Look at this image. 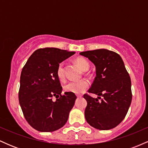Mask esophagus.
Masks as SVG:
<instances>
[{
  "label": "esophagus",
  "instance_id": "obj_1",
  "mask_svg": "<svg viewBox=\"0 0 148 148\" xmlns=\"http://www.w3.org/2000/svg\"><path fill=\"white\" fill-rule=\"evenodd\" d=\"M77 97H78V98H79V97H81V95H77Z\"/></svg>",
  "mask_w": 148,
  "mask_h": 148
}]
</instances>
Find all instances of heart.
<instances>
[{
    "label": "heart",
    "instance_id": "b5f03b06",
    "mask_svg": "<svg viewBox=\"0 0 148 148\" xmlns=\"http://www.w3.org/2000/svg\"><path fill=\"white\" fill-rule=\"evenodd\" d=\"M75 63L82 69L83 71H87L90 67V64L86 58L83 57L76 58L74 60ZM56 76L60 81L64 79V64L60 62L56 69ZM89 86V82L86 79H81L79 81H69L64 86V90L74 94H81L87 90Z\"/></svg>",
    "mask_w": 148,
    "mask_h": 148
}]
</instances>
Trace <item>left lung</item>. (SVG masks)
<instances>
[{"mask_svg":"<svg viewBox=\"0 0 148 148\" xmlns=\"http://www.w3.org/2000/svg\"><path fill=\"white\" fill-rule=\"evenodd\" d=\"M80 55L95 65L96 76L88 92L99 96L95 99L88 93L84 95L87 100L86 121L99 130L114 128L125 118L132 99L131 79L123 61L117 53L104 49Z\"/></svg>","mask_w":148,"mask_h":148,"instance_id":"obj_1","label":"left lung"}]
</instances>
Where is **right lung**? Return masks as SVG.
I'll use <instances>...</instances> for the list:
<instances>
[{"label": "right lung", "mask_w": 148, "mask_h": 148, "mask_svg": "<svg viewBox=\"0 0 148 148\" xmlns=\"http://www.w3.org/2000/svg\"><path fill=\"white\" fill-rule=\"evenodd\" d=\"M74 52L57 48L39 49L30 56L22 69L18 100L24 118L39 132L58 130L67 123L76 96L66 92L56 76L60 62ZM56 96L57 101L52 97Z\"/></svg>", "instance_id": "add662e5"}]
</instances>
